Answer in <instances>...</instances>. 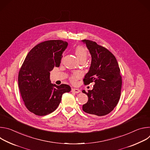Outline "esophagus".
I'll return each mask as SVG.
<instances>
[{
    "label": "esophagus",
    "instance_id": "obj_1",
    "mask_svg": "<svg viewBox=\"0 0 150 150\" xmlns=\"http://www.w3.org/2000/svg\"><path fill=\"white\" fill-rule=\"evenodd\" d=\"M72 92L75 93H79L81 92V91L78 88H72Z\"/></svg>",
    "mask_w": 150,
    "mask_h": 150
}]
</instances>
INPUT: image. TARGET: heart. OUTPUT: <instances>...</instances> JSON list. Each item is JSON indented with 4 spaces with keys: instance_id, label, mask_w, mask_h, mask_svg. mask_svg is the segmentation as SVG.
<instances>
[{
    "instance_id": "heart-1",
    "label": "heart",
    "mask_w": 150,
    "mask_h": 150,
    "mask_svg": "<svg viewBox=\"0 0 150 150\" xmlns=\"http://www.w3.org/2000/svg\"><path fill=\"white\" fill-rule=\"evenodd\" d=\"M75 54L76 56H77V57L78 58V59L80 60L81 59H86L87 57V50L85 49V47H83L82 46H78L75 49ZM80 76V75L79 73L76 72L75 73L71 78V81L73 82H75L76 79L77 78H78Z\"/></svg>"
}]
</instances>
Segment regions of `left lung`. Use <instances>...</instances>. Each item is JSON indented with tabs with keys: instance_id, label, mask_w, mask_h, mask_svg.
Segmentation results:
<instances>
[{
	"instance_id": "obj_1",
	"label": "left lung",
	"mask_w": 150,
	"mask_h": 150,
	"mask_svg": "<svg viewBox=\"0 0 150 150\" xmlns=\"http://www.w3.org/2000/svg\"><path fill=\"white\" fill-rule=\"evenodd\" d=\"M91 56L88 72L83 79L85 85L94 82L92 90L82 93L88 100L82 105L85 113L98 116L110 113L117 104L121 93L122 78L120 68L115 56L96 42L83 40Z\"/></svg>"
}]
</instances>
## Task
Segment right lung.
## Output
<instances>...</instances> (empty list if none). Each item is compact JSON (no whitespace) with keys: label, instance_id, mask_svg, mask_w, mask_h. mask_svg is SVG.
<instances>
[{"label":"right lung","instance_id":"1","mask_svg":"<svg viewBox=\"0 0 150 150\" xmlns=\"http://www.w3.org/2000/svg\"><path fill=\"white\" fill-rule=\"evenodd\" d=\"M68 45L63 40H49L33 47L26 56L18 75L21 97L27 109L38 116L54 112L63 94L69 93L68 85L51 83L50 72L59 67L62 54Z\"/></svg>","mask_w":150,"mask_h":150}]
</instances>
